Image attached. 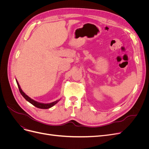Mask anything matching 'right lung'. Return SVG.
<instances>
[{"mask_svg":"<svg viewBox=\"0 0 149 149\" xmlns=\"http://www.w3.org/2000/svg\"><path fill=\"white\" fill-rule=\"evenodd\" d=\"M16 81H17V85H18V88H19V91H20V94L22 95V96H23L26 101H29L30 103H31V104L33 105L35 107H38V108H40V109H49V108H50L52 106H53L54 105H55L56 104L60 101V100H56V101H54V102H51V103H47V104L42 103V102H39L36 101L32 100V99H31L30 97H29L27 95H26V94L22 90V89L20 86V85H19V83H18L17 79H16Z\"/></svg>","mask_w":149,"mask_h":149,"instance_id":"obj_1","label":"right lung"}]
</instances>
